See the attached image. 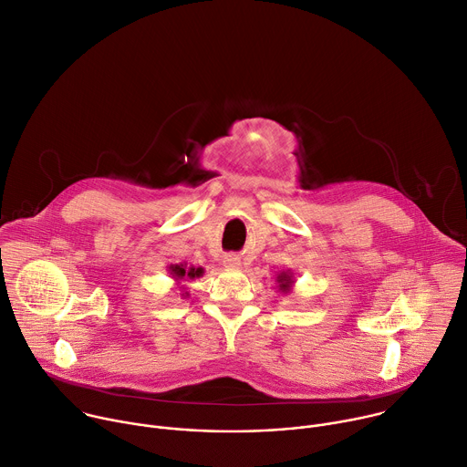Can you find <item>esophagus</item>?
<instances>
[{"mask_svg": "<svg viewBox=\"0 0 467 467\" xmlns=\"http://www.w3.org/2000/svg\"><path fill=\"white\" fill-rule=\"evenodd\" d=\"M224 266L228 268H239L241 266V257H237L235 254H230L224 257Z\"/></svg>", "mask_w": 467, "mask_h": 467, "instance_id": "obj_1", "label": "esophagus"}]
</instances>
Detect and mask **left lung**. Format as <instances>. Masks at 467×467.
Segmentation results:
<instances>
[{"mask_svg":"<svg viewBox=\"0 0 467 467\" xmlns=\"http://www.w3.org/2000/svg\"><path fill=\"white\" fill-rule=\"evenodd\" d=\"M275 282H277V291L279 293H284V295L291 293L293 285H295V272H291V270L279 272L277 277H275Z\"/></svg>","mask_w":467,"mask_h":467,"instance_id":"left-lung-1","label":"left lung"}]
</instances>
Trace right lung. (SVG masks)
<instances>
[{
    "label": "right lung",
    "instance_id": "right-lung-1",
    "mask_svg": "<svg viewBox=\"0 0 467 467\" xmlns=\"http://www.w3.org/2000/svg\"><path fill=\"white\" fill-rule=\"evenodd\" d=\"M171 277L174 279L176 284L180 282H190V279H197L201 275H204V268L202 266H188V263H180V265H169L167 266ZM183 289V287H182ZM182 296H190V293H183Z\"/></svg>",
    "mask_w": 467,
    "mask_h": 467
}]
</instances>
